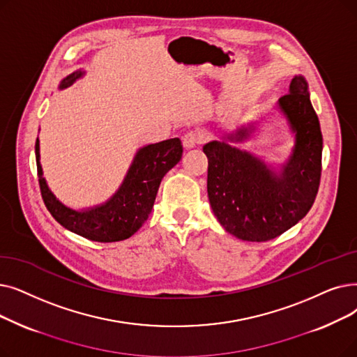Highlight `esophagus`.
Masks as SVG:
<instances>
[{
    "mask_svg": "<svg viewBox=\"0 0 357 357\" xmlns=\"http://www.w3.org/2000/svg\"><path fill=\"white\" fill-rule=\"evenodd\" d=\"M203 140H204V135L201 134L199 131H188L187 134L183 135L182 143H183L185 149H192V147L203 143Z\"/></svg>",
    "mask_w": 357,
    "mask_h": 357,
    "instance_id": "obj_1",
    "label": "esophagus"
}]
</instances>
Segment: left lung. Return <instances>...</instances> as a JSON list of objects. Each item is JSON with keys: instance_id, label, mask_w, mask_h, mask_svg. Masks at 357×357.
I'll use <instances>...</instances> for the list:
<instances>
[{"instance_id": "8db88e82", "label": "left lung", "mask_w": 357, "mask_h": 357, "mask_svg": "<svg viewBox=\"0 0 357 357\" xmlns=\"http://www.w3.org/2000/svg\"><path fill=\"white\" fill-rule=\"evenodd\" d=\"M278 106L296 132V146L280 175H275L252 154L225 142L203 147L208 159L207 191L217 220L243 241H271L311 210L318 194L322 170V134L302 75L293 77L289 93ZM241 128L227 138L248 137Z\"/></svg>"}]
</instances>
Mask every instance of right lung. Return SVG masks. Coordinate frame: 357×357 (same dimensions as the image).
Here are the masks:
<instances>
[{
    "label": "right lung",
    "mask_w": 357,
    "mask_h": 357,
    "mask_svg": "<svg viewBox=\"0 0 357 357\" xmlns=\"http://www.w3.org/2000/svg\"><path fill=\"white\" fill-rule=\"evenodd\" d=\"M82 74V71L70 74L59 87L71 86ZM182 151L179 138L140 149L121 188L107 203L86 211H75L61 204L46 185L39 162V138H36L35 153L42 199L61 226L86 239L95 242L128 239L147 220L162 178L181 160Z\"/></svg>",
    "instance_id": "right-lung-1"
}]
</instances>
